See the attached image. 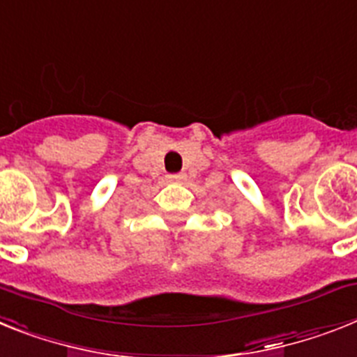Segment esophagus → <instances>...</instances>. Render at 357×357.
<instances>
[{
  "mask_svg": "<svg viewBox=\"0 0 357 357\" xmlns=\"http://www.w3.org/2000/svg\"><path fill=\"white\" fill-rule=\"evenodd\" d=\"M167 181L174 183V185H181V183L187 181V174H169L167 176Z\"/></svg>",
  "mask_w": 357,
  "mask_h": 357,
  "instance_id": "34e87169",
  "label": "esophagus"
}]
</instances>
